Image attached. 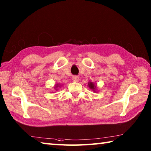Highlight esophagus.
<instances>
[{
    "instance_id": "1",
    "label": "esophagus",
    "mask_w": 151,
    "mask_h": 151,
    "mask_svg": "<svg viewBox=\"0 0 151 151\" xmlns=\"http://www.w3.org/2000/svg\"><path fill=\"white\" fill-rule=\"evenodd\" d=\"M72 80L74 82H78L79 81L78 76H73V78H72Z\"/></svg>"
}]
</instances>
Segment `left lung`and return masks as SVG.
Masks as SVG:
<instances>
[{"mask_svg":"<svg viewBox=\"0 0 151 151\" xmlns=\"http://www.w3.org/2000/svg\"><path fill=\"white\" fill-rule=\"evenodd\" d=\"M88 87H89V88H91L92 91H93L94 93H96V84L95 83H93V82H88Z\"/></svg>","mask_w":151,"mask_h":151,"instance_id":"left-lung-1","label":"left lung"}]
</instances>
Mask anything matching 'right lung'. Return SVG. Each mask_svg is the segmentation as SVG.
Here are the masks:
<instances>
[{
    "instance_id": "right-lung-1",
    "label": "right lung",
    "mask_w": 151,
    "mask_h": 151,
    "mask_svg": "<svg viewBox=\"0 0 151 151\" xmlns=\"http://www.w3.org/2000/svg\"><path fill=\"white\" fill-rule=\"evenodd\" d=\"M60 86H61V85H60V84H59V85H58V84H57V85H55V87H54V88H55V90L56 91H58V89H57V88H58V87H59V88H60Z\"/></svg>"
}]
</instances>
